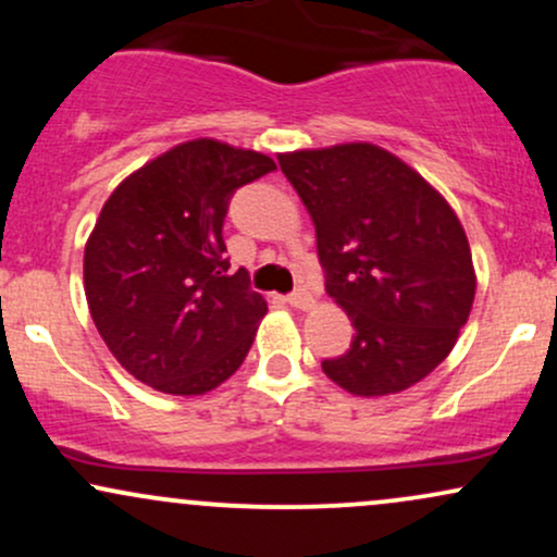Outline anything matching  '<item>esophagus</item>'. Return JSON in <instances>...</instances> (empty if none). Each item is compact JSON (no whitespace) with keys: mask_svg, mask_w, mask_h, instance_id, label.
Instances as JSON below:
<instances>
[{"mask_svg":"<svg viewBox=\"0 0 557 557\" xmlns=\"http://www.w3.org/2000/svg\"><path fill=\"white\" fill-rule=\"evenodd\" d=\"M290 300L293 306H296V309H300V311H309L311 306H314V296H311L309 290H306V287H298V290H293L290 293Z\"/></svg>","mask_w":557,"mask_h":557,"instance_id":"1","label":"esophagus"}]
</instances>
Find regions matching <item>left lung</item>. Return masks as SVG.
Here are the masks:
<instances>
[{"label":"left lung","mask_w":557,"mask_h":557,"mask_svg":"<svg viewBox=\"0 0 557 557\" xmlns=\"http://www.w3.org/2000/svg\"><path fill=\"white\" fill-rule=\"evenodd\" d=\"M309 209L327 293L356 327L322 369L359 398L408 389L447 359L471 314L476 272L450 203L382 146L277 154Z\"/></svg>","instance_id":"8db88e82"}]
</instances>
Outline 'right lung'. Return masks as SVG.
Here are the masks:
<instances>
[{
	"instance_id": "right-lung-1",
	"label": "right lung",
	"mask_w": 557,
	"mask_h": 557,
	"mask_svg": "<svg viewBox=\"0 0 557 557\" xmlns=\"http://www.w3.org/2000/svg\"><path fill=\"white\" fill-rule=\"evenodd\" d=\"M277 164L214 138L172 146L127 175L83 251V287L101 341L138 382L203 395L238 372L267 300L230 272V196Z\"/></svg>"
}]
</instances>
